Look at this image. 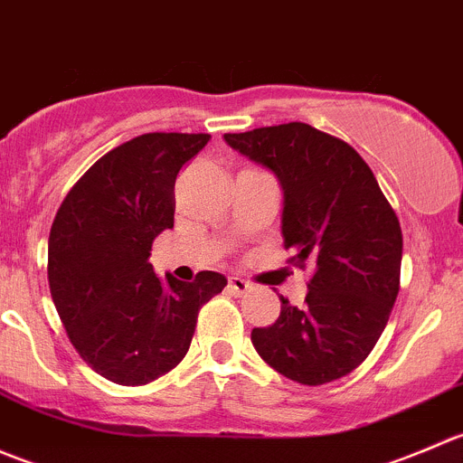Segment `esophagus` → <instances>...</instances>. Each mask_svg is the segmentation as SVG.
Instances as JSON below:
<instances>
[{
    "label": "esophagus",
    "mask_w": 463,
    "mask_h": 463,
    "mask_svg": "<svg viewBox=\"0 0 463 463\" xmlns=\"http://www.w3.org/2000/svg\"><path fill=\"white\" fill-rule=\"evenodd\" d=\"M250 288H253V284L237 278V275H231V278H228V291H231L232 296H244V293H249Z\"/></svg>",
    "instance_id": "1"
}]
</instances>
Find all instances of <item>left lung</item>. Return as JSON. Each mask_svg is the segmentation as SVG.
I'll return each instance as SVG.
<instances>
[{"instance_id": "1", "label": "left lung", "mask_w": 463, "mask_h": 463, "mask_svg": "<svg viewBox=\"0 0 463 463\" xmlns=\"http://www.w3.org/2000/svg\"><path fill=\"white\" fill-rule=\"evenodd\" d=\"M223 138L278 176L284 249L296 253L291 264L314 266L305 307L279 298V318L253 329V347L275 372L302 385L347 376L370 356L399 296V217L361 154L311 125Z\"/></svg>"}]
</instances>
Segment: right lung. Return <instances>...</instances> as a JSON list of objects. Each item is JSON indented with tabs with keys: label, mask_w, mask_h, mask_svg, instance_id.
I'll return each mask as SVG.
<instances>
[{
	"label": "right lung",
	"mask_w": 463,
	"mask_h": 463,
	"mask_svg": "<svg viewBox=\"0 0 463 463\" xmlns=\"http://www.w3.org/2000/svg\"><path fill=\"white\" fill-rule=\"evenodd\" d=\"M210 134L152 132L98 158L69 190L49 235V288L82 361L118 385H145L188 354L199 309L226 278H156L154 240L175 226V181Z\"/></svg>",
	"instance_id": "right-lung-1"
}]
</instances>
